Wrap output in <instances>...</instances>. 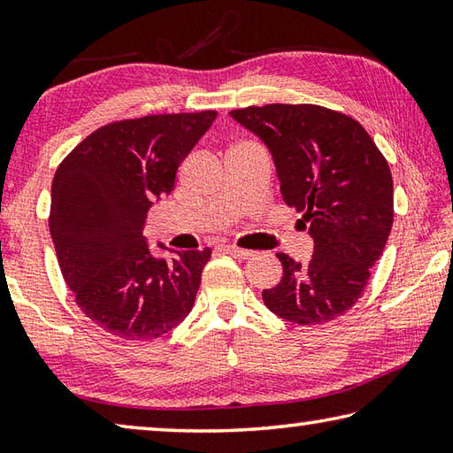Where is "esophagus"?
Instances as JSON below:
<instances>
[{
    "instance_id": "obj_1",
    "label": "esophagus",
    "mask_w": 453,
    "mask_h": 453,
    "mask_svg": "<svg viewBox=\"0 0 453 453\" xmlns=\"http://www.w3.org/2000/svg\"><path fill=\"white\" fill-rule=\"evenodd\" d=\"M226 254H229L235 259H250L251 256H254V251L250 250H242V248H235V245H226Z\"/></svg>"
}]
</instances>
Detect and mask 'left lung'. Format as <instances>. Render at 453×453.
Instances as JSON below:
<instances>
[{
  "instance_id": "obj_1",
  "label": "left lung",
  "mask_w": 453,
  "mask_h": 453,
  "mask_svg": "<svg viewBox=\"0 0 453 453\" xmlns=\"http://www.w3.org/2000/svg\"><path fill=\"white\" fill-rule=\"evenodd\" d=\"M270 150L280 189L313 237L310 264L278 254L267 310L300 326L343 316L370 280L394 224V181L370 134L346 113L311 104L229 111Z\"/></svg>"
}]
</instances>
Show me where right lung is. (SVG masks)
<instances>
[{
    "instance_id": "add662e5",
    "label": "right lung",
    "mask_w": 453,
    "mask_h": 453,
    "mask_svg": "<svg viewBox=\"0 0 453 453\" xmlns=\"http://www.w3.org/2000/svg\"><path fill=\"white\" fill-rule=\"evenodd\" d=\"M216 116L113 121L75 145L53 175L50 232L59 270L80 310L121 340L162 337L194 308L211 250L156 257L143 226Z\"/></svg>"
}]
</instances>
